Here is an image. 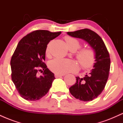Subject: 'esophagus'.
Segmentation results:
<instances>
[{"mask_svg": "<svg viewBox=\"0 0 123 123\" xmlns=\"http://www.w3.org/2000/svg\"><path fill=\"white\" fill-rule=\"evenodd\" d=\"M64 75H65V74H58V73H55V77L56 78H58V77H62V76H63Z\"/></svg>", "mask_w": 123, "mask_h": 123, "instance_id": "34e87169", "label": "esophagus"}]
</instances>
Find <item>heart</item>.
<instances>
[{
    "label": "heart",
    "instance_id": "b5f03b06",
    "mask_svg": "<svg viewBox=\"0 0 123 123\" xmlns=\"http://www.w3.org/2000/svg\"><path fill=\"white\" fill-rule=\"evenodd\" d=\"M65 40L67 43L69 49L76 51L80 47V43L77 39L70 36L65 37ZM50 45H47L46 54L47 56L50 55ZM77 60L83 68L89 69L92 67L95 62V55L94 51L90 49H84L80 50L76 55ZM49 68L53 72L58 74L73 72L78 70L79 68L78 63L76 61L67 59H55L49 63Z\"/></svg>",
    "mask_w": 123,
    "mask_h": 123
}]
</instances>
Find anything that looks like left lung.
Returning <instances> with one entry per match:
<instances>
[{
	"instance_id": "8db88e82",
	"label": "left lung",
	"mask_w": 123,
	"mask_h": 123,
	"mask_svg": "<svg viewBox=\"0 0 123 123\" xmlns=\"http://www.w3.org/2000/svg\"><path fill=\"white\" fill-rule=\"evenodd\" d=\"M67 34L85 40L95 53L94 68L83 78L76 77V83L69 88L70 94L76 99L92 101L101 94L106 84L111 66L109 54L102 38L90 29L68 32Z\"/></svg>"
}]
</instances>
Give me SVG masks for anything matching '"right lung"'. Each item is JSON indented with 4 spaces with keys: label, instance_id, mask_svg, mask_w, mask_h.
<instances>
[{
    "label": "right lung",
    "instance_id": "add662e5",
    "mask_svg": "<svg viewBox=\"0 0 123 123\" xmlns=\"http://www.w3.org/2000/svg\"><path fill=\"white\" fill-rule=\"evenodd\" d=\"M61 33V32L47 30L35 31L18 43L10 61L12 79L19 95L25 99H40L51 87L54 74L47 68L44 61L47 44ZM40 71L43 75L39 77L37 73Z\"/></svg>",
    "mask_w": 123,
    "mask_h": 123
}]
</instances>
